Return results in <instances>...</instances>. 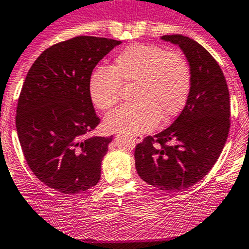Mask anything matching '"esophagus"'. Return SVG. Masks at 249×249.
<instances>
[{
  "instance_id": "34e87169",
  "label": "esophagus",
  "mask_w": 249,
  "mask_h": 249,
  "mask_svg": "<svg viewBox=\"0 0 249 249\" xmlns=\"http://www.w3.org/2000/svg\"><path fill=\"white\" fill-rule=\"evenodd\" d=\"M142 141H143V136H141V134H138V136H134L133 137V142H134V143H141Z\"/></svg>"
}]
</instances>
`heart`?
I'll list each match as a JSON object with an SVG mask.
<instances>
[{
	"label": "heart",
	"instance_id": "b5f03b06",
	"mask_svg": "<svg viewBox=\"0 0 249 249\" xmlns=\"http://www.w3.org/2000/svg\"><path fill=\"white\" fill-rule=\"evenodd\" d=\"M121 84H134L136 103L108 113L104 124L110 132L137 136L182 112L191 94L192 68L177 52L133 44L118 52L111 70L98 68L91 73L88 89L94 105L100 110L113 107L120 100Z\"/></svg>",
	"mask_w": 249,
	"mask_h": 249
}]
</instances>
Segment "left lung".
Listing matches in <instances>:
<instances>
[{
    "label": "left lung",
    "instance_id": "obj_1",
    "mask_svg": "<svg viewBox=\"0 0 249 249\" xmlns=\"http://www.w3.org/2000/svg\"><path fill=\"white\" fill-rule=\"evenodd\" d=\"M161 39L184 52L192 68L191 94L169 128L137 144L134 159L143 181L179 192L205 177L219 159L229 136L231 106L224 73L202 45L179 34Z\"/></svg>",
    "mask_w": 249,
    "mask_h": 249
}]
</instances>
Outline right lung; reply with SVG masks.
Instances as JSON below:
<instances>
[{
    "label": "right lung",
    "mask_w": 249,
    "mask_h": 249,
    "mask_svg": "<svg viewBox=\"0 0 249 249\" xmlns=\"http://www.w3.org/2000/svg\"><path fill=\"white\" fill-rule=\"evenodd\" d=\"M121 41L75 36L45 50L30 67L16 127L33 174L47 187L75 194L95 186L112 137H88L100 118L89 95L99 61Z\"/></svg>",
    "instance_id": "obj_1"
}]
</instances>
